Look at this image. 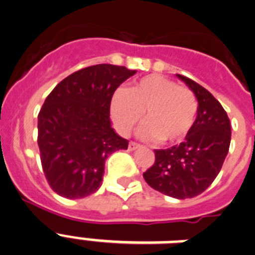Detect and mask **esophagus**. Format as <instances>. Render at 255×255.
<instances>
[{
  "instance_id": "esophagus-1",
  "label": "esophagus",
  "mask_w": 255,
  "mask_h": 255,
  "mask_svg": "<svg viewBox=\"0 0 255 255\" xmlns=\"http://www.w3.org/2000/svg\"><path fill=\"white\" fill-rule=\"evenodd\" d=\"M136 148H140V144L135 143V141H130L129 143V150H134Z\"/></svg>"
}]
</instances>
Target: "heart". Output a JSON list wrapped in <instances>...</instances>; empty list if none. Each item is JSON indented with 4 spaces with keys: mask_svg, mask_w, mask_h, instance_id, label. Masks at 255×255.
Here are the masks:
<instances>
[{
    "mask_svg": "<svg viewBox=\"0 0 255 255\" xmlns=\"http://www.w3.org/2000/svg\"><path fill=\"white\" fill-rule=\"evenodd\" d=\"M141 134L159 143L185 138L194 125L198 101L193 91L166 76H144L128 89H117L111 100V115L123 134H129L143 117Z\"/></svg>",
    "mask_w": 255,
    "mask_h": 255,
    "instance_id": "1",
    "label": "heart"
}]
</instances>
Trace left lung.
<instances>
[{
    "mask_svg": "<svg viewBox=\"0 0 255 255\" xmlns=\"http://www.w3.org/2000/svg\"><path fill=\"white\" fill-rule=\"evenodd\" d=\"M198 100L194 125L179 145L155 149V161L143 173L154 190L185 199L203 193L217 177L231 141V124L221 103L206 88L179 75Z\"/></svg>",
    "mask_w": 255,
    "mask_h": 255,
    "instance_id": "1",
    "label": "left lung"
}]
</instances>
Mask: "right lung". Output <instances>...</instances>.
<instances>
[{
	"label": "right lung",
	"instance_id": "obj_1",
	"mask_svg": "<svg viewBox=\"0 0 255 255\" xmlns=\"http://www.w3.org/2000/svg\"><path fill=\"white\" fill-rule=\"evenodd\" d=\"M136 73L100 64L75 71L48 94L38 114L40 162L52 190L67 199L93 194L101 186L108 154L129 141L111 128L115 91Z\"/></svg>",
	"mask_w": 255,
	"mask_h": 255
}]
</instances>
